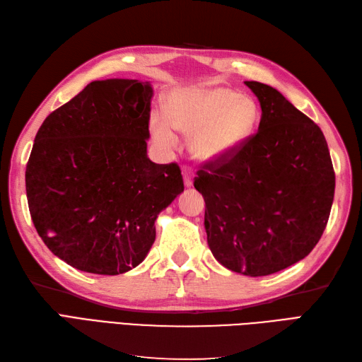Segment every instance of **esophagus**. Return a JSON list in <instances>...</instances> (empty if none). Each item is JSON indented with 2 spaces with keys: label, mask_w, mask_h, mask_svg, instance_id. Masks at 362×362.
I'll list each match as a JSON object with an SVG mask.
<instances>
[{
  "label": "esophagus",
  "mask_w": 362,
  "mask_h": 362,
  "mask_svg": "<svg viewBox=\"0 0 362 362\" xmlns=\"http://www.w3.org/2000/svg\"><path fill=\"white\" fill-rule=\"evenodd\" d=\"M183 182H185V187L191 188L192 183H194V179H192V174L189 170H185L183 171Z\"/></svg>",
  "instance_id": "1"
}]
</instances>
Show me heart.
<instances>
[{
  "instance_id": "1",
  "label": "heart",
  "mask_w": 362,
  "mask_h": 362,
  "mask_svg": "<svg viewBox=\"0 0 362 362\" xmlns=\"http://www.w3.org/2000/svg\"><path fill=\"white\" fill-rule=\"evenodd\" d=\"M255 103L223 86H192L168 98L166 114L149 119V131L158 145L171 149L177 134L191 136V156L199 162L223 160L248 139L255 128Z\"/></svg>"
}]
</instances>
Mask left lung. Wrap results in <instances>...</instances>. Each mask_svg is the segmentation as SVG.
I'll list each match as a JSON object with an SVG mask.
<instances>
[{
    "instance_id": "8db88e82",
    "label": "left lung",
    "mask_w": 362,
    "mask_h": 362,
    "mask_svg": "<svg viewBox=\"0 0 362 362\" xmlns=\"http://www.w3.org/2000/svg\"><path fill=\"white\" fill-rule=\"evenodd\" d=\"M257 97L259 129L228 158L205 165L206 240L217 262L257 277L304 259L325 230L334 171L319 126L279 90L245 81Z\"/></svg>"
}]
</instances>
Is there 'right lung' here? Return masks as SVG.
Listing matches in <instances>:
<instances>
[{"instance_id": "right-lung-1", "label": "right lung", "mask_w": 362, "mask_h": 362, "mask_svg": "<svg viewBox=\"0 0 362 362\" xmlns=\"http://www.w3.org/2000/svg\"><path fill=\"white\" fill-rule=\"evenodd\" d=\"M149 81L95 80L46 117L26 166L32 222L66 264L122 274L143 262L158 214L183 192L179 166L149 160Z\"/></svg>"}]
</instances>
